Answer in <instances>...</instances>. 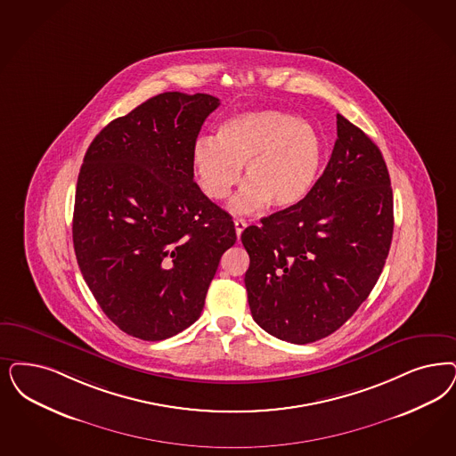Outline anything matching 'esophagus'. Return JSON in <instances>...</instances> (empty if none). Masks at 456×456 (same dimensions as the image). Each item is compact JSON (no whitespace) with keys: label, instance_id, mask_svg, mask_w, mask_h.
<instances>
[{"label":"esophagus","instance_id":"esophagus-1","mask_svg":"<svg viewBox=\"0 0 456 456\" xmlns=\"http://www.w3.org/2000/svg\"><path fill=\"white\" fill-rule=\"evenodd\" d=\"M234 225H236L237 239H239L240 234H242V231L248 227V224H246V220L244 219H236L234 220Z\"/></svg>","mask_w":456,"mask_h":456}]
</instances>
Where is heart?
<instances>
[{
	"instance_id": "obj_1",
	"label": "heart",
	"mask_w": 456,
	"mask_h": 456,
	"mask_svg": "<svg viewBox=\"0 0 456 456\" xmlns=\"http://www.w3.org/2000/svg\"><path fill=\"white\" fill-rule=\"evenodd\" d=\"M322 163L318 131L284 110L239 114L220 126L217 140L200 138L193 146L197 180L210 200H225L244 168L237 212L297 207L314 189Z\"/></svg>"
}]
</instances>
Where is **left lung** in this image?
<instances>
[{"instance_id": "8db88e82", "label": "left lung", "mask_w": 456, "mask_h": 456, "mask_svg": "<svg viewBox=\"0 0 456 456\" xmlns=\"http://www.w3.org/2000/svg\"><path fill=\"white\" fill-rule=\"evenodd\" d=\"M393 207L380 150L337 114V142L308 197L240 236L251 259L244 283L254 322L298 346L338 330L386 265Z\"/></svg>"}]
</instances>
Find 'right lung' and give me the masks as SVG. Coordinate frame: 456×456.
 Returning <instances> with one entry per match:
<instances>
[{
	"instance_id": "right-lung-1",
	"label": "right lung",
	"mask_w": 456,
	"mask_h": 456,
	"mask_svg": "<svg viewBox=\"0 0 456 456\" xmlns=\"http://www.w3.org/2000/svg\"><path fill=\"white\" fill-rule=\"evenodd\" d=\"M208 94L163 93L97 136L80 167L72 239L80 273L114 325L142 340L189 329L222 254L232 217L193 182V146Z\"/></svg>"
}]
</instances>
